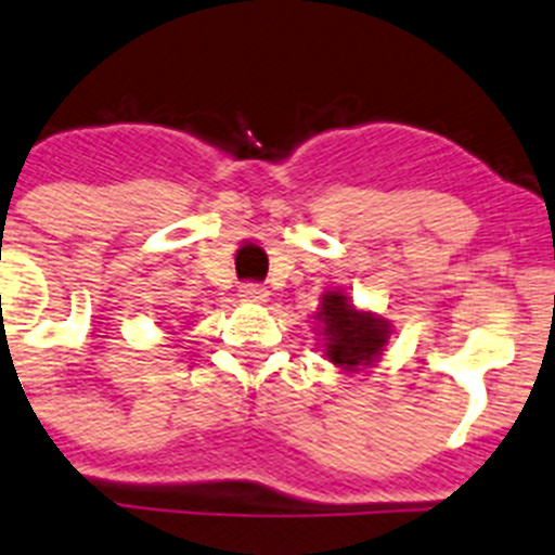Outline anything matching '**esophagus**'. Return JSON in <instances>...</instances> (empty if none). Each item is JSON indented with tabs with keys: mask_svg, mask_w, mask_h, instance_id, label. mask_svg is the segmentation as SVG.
I'll list each match as a JSON object with an SVG mask.
<instances>
[{
	"mask_svg": "<svg viewBox=\"0 0 555 555\" xmlns=\"http://www.w3.org/2000/svg\"><path fill=\"white\" fill-rule=\"evenodd\" d=\"M240 297L245 299V302H253V305H263L267 302L269 292L263 286H258V283H245V286L240 288Z\"/></svg>",
	"mask_w": 555,
	"mask_h": 555,
	"instance_id": "34e87169",
	"label": "esophagus"
}]
</instances>
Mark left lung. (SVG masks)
Listing matches in <instances>:
<instances>
[{"mask_svg":"<svg viewBox=\"0 0 555 555\" xmlns=\"http://www.w3.org/2000/svg\"><path fill=\"white\" fill-rule=\"evenodd\" d=\"M313 319L324 360L343 373L371 371L392 335V324L384 315L357 308L343 288L321 294Z\"/></svg>","mask_w":555,"mask_h":555,"instance_id":"left-lung-1","label":"left lung"}]
</instances>
